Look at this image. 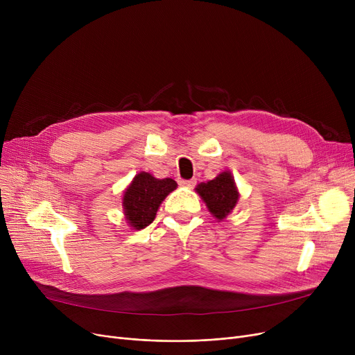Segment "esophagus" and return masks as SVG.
Here are the masks:
<instances>
[{"mask_svg": "<svg viewBox=\"0 0 355 355\" xmlns=\"http://www.w3.org/2000/svg\"><path fill=\"white\" fill-rule=\"evenodd\" d=\"M181 184L184 185V187L193 189V187H194V184H196V180H182V181H181Z\"/></svg>", "mask_w": 355, "mask_h": 355, "instance_id": "34e87169", "label": "esophagus"}]
</instances>
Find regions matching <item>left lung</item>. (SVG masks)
Wrapping results in <instances>:
<instances>
[{"label":"left lung","instance_id":"1","mask_svg":"<svg viewBox=\"0 0 355 355\" xmlns=\"http://www.w3.org/2000/svg\"><path fill=\"white\" fill-rule=\"evenodd\" d=\"M197 194L206 202L211 216L218 221H225L232 214L239 201L240 193L230 171H221L216 178L200 182L196 187Z\"/></svg>","mask_w":355,"mask_h":355}]
</instances>
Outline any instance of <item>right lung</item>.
<instances>
[{"label":"right lung","mask_w":355,"mask_h":355,"mask_svg":"<svg viewBox=\"0 0 355 355\" xmlns=\"http://www.w3.org/2000/svg\"><path fill=\"white\" fill-rule=\"evenodd\" d=\"M177 189L173 178H155L153 174L138 173L122 196L125 220L130 229L141 230L151 225L165 197Z\"/></svg>","instance_id":"1"}]
</instances>
